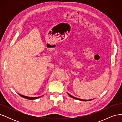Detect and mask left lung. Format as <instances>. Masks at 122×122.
I'll use <instances>...</instances> for the list:
<instances>
[{"label":"left lung","instance_id":"8db88e82","mask_svg":"<svg viewBox=\"0 0 122 122\" xmlns=\"http://www.w3.org/2000/svg\"><path fill=\"white\" fill-rule=\"evenodd\" d=\"M68 95L70 96V97H72V98H74V99H76V100H80V101H91V100H92V99H91V100H83V99H79V98H76V97H73V96H72V95H71L69 94H68Z\"/></svg>","mask_w":122,"mask_h":122}]
</instances>
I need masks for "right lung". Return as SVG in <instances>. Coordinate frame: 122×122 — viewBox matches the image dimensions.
<instances>
[{"mask_svg":"<svg viewBox=\"0 0 122 122\" xmlns=\"http://www.w3.org/2000/svg\"><path fill=\"white\" fill-rule=\"evenodd\" d=\"M21 97H23L24 98H25V99H29V100H34V99H36L38 98H39L40 97H41H41H26V96H23V95H22L21 94H19Z\"/></svg>","mask_w":122,"mask_h":122,"instance_id":"1","label":"right lung"}]
</instances>
